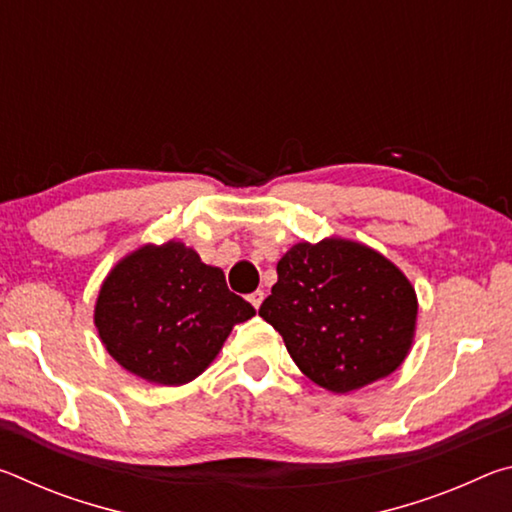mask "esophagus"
Here are the masks:
<instances>
[{"label":"esophagus","instance_id":"esophagus-1","mask_svg":"<svg viewBox=\"0 0 512 512\" xmlns=\"http://www.w3.org/2000/svg\"><path fill=\"white\" fill-rule=\"evenodd\" d=\"M248 300H250V305H253L255 309H259V307H262V302H264V291H253V293H250V296H248Z\"/></svg>","mask_w":512,"mask_h":512}]
</instances>
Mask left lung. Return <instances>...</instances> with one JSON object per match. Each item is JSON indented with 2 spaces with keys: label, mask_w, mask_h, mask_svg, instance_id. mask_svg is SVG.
Here are the masks:
<instances>
[{
  "label": "left lung",
  "mask_w": 512,
  "mask_h": 512,
  "mask_svg": "<svg viewBox=\"0 0 512 512\" xmlns=\"http://www.w3.org/2000/svg\"><path fill=\"white\" fill-rule=\"evenodd\" d=\"M259 316L314 384L350 393L402 366L418 325V296L400 268L361 241H300L277 262Z\"/></svg>",
  "instance_id": "left-lung-1"
}]
</instances>
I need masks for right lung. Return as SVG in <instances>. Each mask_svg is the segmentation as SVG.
<instances>
[{
    "label": "right lung",
    "mask_w": 512,
    "mask_h": 512,
    "mask_svg": "<svg viewBox=\"0 0 512 512\" xmlns=\"http://www.w3.org/2000/svg\"><path fill=\"white\" fill-rule=\"evenodd\" d=\"M219 266L183 241L144 244L110 268L94 302L103 348L131 375L160 386L196 379L232 327L253 318Z\"/></svg>",
    "instance_id": "right-lung-1"
}]
</instances>
